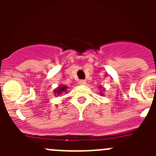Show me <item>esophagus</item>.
I'll list each match as a JSON object with an SVG mask.
<instances>
[{"mask_svg":"<svg viewBox=\"0 0 156 156\" xmlns=\"http://www.w3.org/2000/svg\"><path fill=\"white\" fill-rule=\"evenodd\" d=\"M79 83L80 85H85V84H87V82H86V80H80L79 81Z\"/></svg>","mask_w":156,"mask_h":156,"instance_id":"34e87169","label":"esophagus"}]
</instances>
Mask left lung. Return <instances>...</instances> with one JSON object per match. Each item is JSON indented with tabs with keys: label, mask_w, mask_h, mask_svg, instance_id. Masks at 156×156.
<instances>
[{
	"label": "left lung",
	"mask_w": 156,
	"mask_h": 156,
	"mask_svg": "<svg viewBox=\"0 0 156 156\" xmlns=\"http://www.w3.org/2000/svg\"><path fill=\"white\" fill-rule=\"evenodd\" d=\"M101 87H100V90H101ZM102 91H103V90H101V91H100V94H101V95H103Z\"/></svg>",
	"instance_id": "obj_1"
}]
</instances>
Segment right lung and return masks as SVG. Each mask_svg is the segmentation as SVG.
<instances>
[{
	"mask_svg": "<svg viewBox=\"0 0 156 156\" xmlns=\"http://www.w3.org/2000/svg\"><path fill=\"white\" fill-rule=\"evenodd\" d=\"M68 87L65 86V85H59L55 90H54V94H55V95L59 96V95L62 94V93L67 92V89H68Z\"/></svg>",
	"mask_w": 156,
	"mask_h": 156,
	"instance_id": "add662e5",
	"label": "right lung"
}]
</instances>
